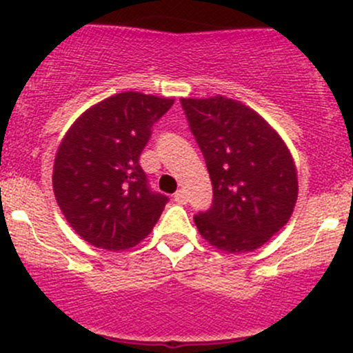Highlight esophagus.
Returning <instances> with one entry per match:
<instances>
[{
	"label": "esophagus",
	"mask_w": 353,
	"mask_h": 353,
	"mask_svg": "<svg viewBox=\"0 0 353 353\" xmlns=\"http://www.w3.org/2000/svg\"><path fill=\"white\" fill-rule=\"evenodd\" d=\"M173 199H175L176 203H187L188 202V197L187 194H185L183 190H178L175 195H173Z\"/></svg>",
	"instance_id": "34e87169"
}]
</instances>
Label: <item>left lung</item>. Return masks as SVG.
Wrapping results in <instances>:
<instances>
[{"mask_svg": "<svg viewBox=\"0 0 353 353\" xmlns=\"http://www.w3.org/2000/svg\"><path fill=\"white\" fill-rule=\"evenodd\" d=\"M210 181L214 201L194 217L210 246L228 253L260 248L285 226L297 201L289 148L260 114L226 97L181 98Z\"/></svg>", "mask_w": 353, "mask_h": 353, "instance_id": "left-lung-1", "label": "left lung"}]
</instances>
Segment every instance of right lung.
<instances>
[{
  "label": "right lung",
  "instance_id": "1",
  "mask_svg": "<svg viewBox=\"0 0 353 353\" xmlns=\"http://www.w3.org/2000/svg\"><path fill=\"white\" fill-rule=\"evenodd\" d=\"M173 98L123 92L83 112L64 134L54 159L57 205L76 234L119 252L143 241L168 197L150 190L139 156L151 127Z\"/></svg>",
  "mask_w": 353,
  "mask_h": 353
}]
</instances>
